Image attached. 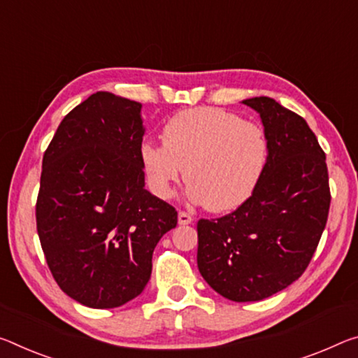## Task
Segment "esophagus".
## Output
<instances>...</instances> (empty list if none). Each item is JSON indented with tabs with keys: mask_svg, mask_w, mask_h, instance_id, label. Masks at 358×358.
I'll use <instances>...</instances> for the list:
<instances>
[{
	"mask_svg": "<svg viewBox=\"0 0 358 358\" xmlns=\"http://www.w3.org/2000/svg\"><path fill=\"white\" fill-rule=\"evenodd\" d=\"M192 220H194V218H192L189 213L178 212V223H180V224H191Z\"/></svg>",
	"mask_w": 358,
	"mask_h": 358,
	"instance_id": "1",
	"label": "esophagus"
}]
</instances>
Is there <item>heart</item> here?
Returning <instances> with one entry per match:
<instances>
[{
	"mask_svg": "<svg viewBox=\"0 0 358 358\" xmlns=\"http://www.w3.org/2000/svg\"><path fill=\"white\" fill-rule=\"evenodd\" d=\"M164 141L140 145L150 189L169 199L181 177L192 202L228 212L250 199L269 159L263 127L220 108H192L170 117Z\"/></svg>",
	"mask_w": 358,
	"mask_h": 358,
	"instance_id": "1",
	"label": "heart"
}]
</instances>
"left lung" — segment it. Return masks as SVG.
Instances as JSON below:
<instances>
[{"label": "left lung", "mask_w": 358, "mask_h": 358, "mask_svg": "<svg viewBox=\"0 0 358 358\" xmlns=\"http://www.w3.org/2000/svg\"><path fill=\"white\" fill-rule=\"evenodd\" d=\"M253 108L269 159L250 199L229 215L197 223V268L210 287L236 303L261 301L301 277L330 210L325 152L301 116L274 99Z\"/></svg>", "instance_id": "left-lung-1"}]
</instances>
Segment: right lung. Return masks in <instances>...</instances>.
<instances>
[{
  "label": "right lung",
  "instance_id": "add662e5",
  "mask_svg": "<svg viewBox=\"0 0 358 358\" xmlns=\"http://www.w3.org/2000/svg\"><path fill=\"white\" fill-rule=\"evenodd\" d=\"M141 103L92 94L68 113L43 157L36 228L55 282L94 309L137 298L177 210L145 189Z\"/></svg>",
  "mask_w": 358,
  "mask_h": 358
}]
</instances>
